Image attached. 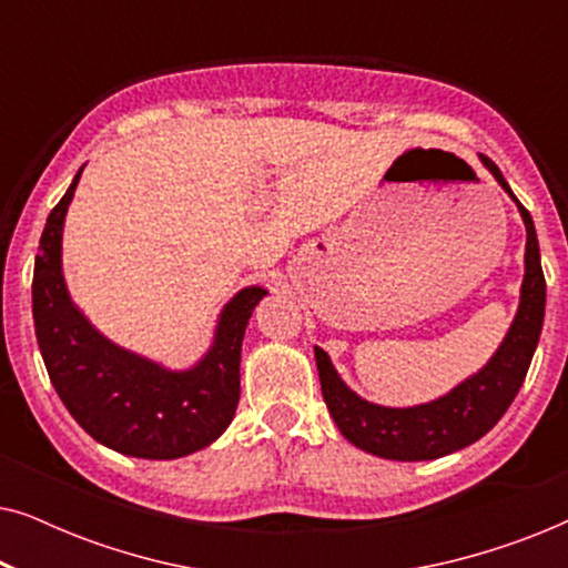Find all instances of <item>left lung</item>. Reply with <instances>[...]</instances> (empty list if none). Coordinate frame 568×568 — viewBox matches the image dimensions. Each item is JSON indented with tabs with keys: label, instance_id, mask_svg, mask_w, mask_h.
I'll list each match as a JSON object with an SVG mask.
<instances>
[{
	"label": "left lung",
	"instance_id": "8db88e82",
	"mask_svg": "<svg viewBox=\"0 0 568 568\" xmlns=\"http://www.w3.org/2000/svg\"><path fill=\"white\" fill-rule=\"evenodd\" d=\"M480 160L501 183V189L517 201L494 160H488L486 154H480ZM517 206L527 227L525 282L517 317L491 362L478 375L457 385L445 398L414 408L375 406L348 390L344 379L333 369L328 354L315 346L323 400L341 434L352 445L362 447L364 453L387 457V460H434V457H445L455 449L473 445L507 414L525 383L527 369H530L540 338L542 315H546V276L540 266L538 235H535L530 212L519 201Z\"/></svg>",
	"mask_w": 568,
	"mask_h": 568
}]
</instances>
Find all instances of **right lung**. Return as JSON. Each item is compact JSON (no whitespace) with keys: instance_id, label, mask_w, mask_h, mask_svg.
<instances>
[{"instance_id":"1","label":"right lung","mask_w":568,"mask_h":568,"mask_svg":"<svg viewBox=\"0 0 568 568\" xmlns=\"http://www.w3.org/2000/svg\"><path fill=\"white\" fill-rule=\"evenodd\" d=\"M80 173L51 209L36 255L33 321L45 369L74 422L100 445L146 460L196 453L235 416L240 346L266 290L247 286L224 307L212 352L189 372H168L113 346L69 302L61 276V227Z\"/></svg>"}]
</instances>
